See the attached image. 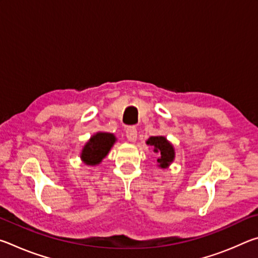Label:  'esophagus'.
<instances>
[{"mask_svg": "<svg viewBox=\"0 0 258 258\" xmlns=\"http://www.w3.org/2000/svg\"><path fill=\"white\" fill-rule=\"evenodd\" d=\"M126 138L130 142H135L138 139V131L135 127H128L126 130Z\"/></svg>", "mask_w": 258, "mask_h": 258, "instance_id": "34e87169", "label": "esophagus"}]
</instances>
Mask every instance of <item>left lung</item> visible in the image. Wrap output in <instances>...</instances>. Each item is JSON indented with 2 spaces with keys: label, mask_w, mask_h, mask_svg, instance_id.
<instances>
[{
  "label": "left lung",
  "mask_w": 258,
  "mask_h": 258,
  "mask_svg": "<svg viewBox=\"0 0 258 258\" xmlns=\"http://www.w3.org/2000/svg\"><path fill=\"white\" fill-rule=\"evenodd\" d=\"M146 143L154 149L155 154L158 155L157 158V166L159 168H167L169 167L174 159H175V149L171 142L163 135L158 137H150L147 140Z\"/></svg>",
  "instance_id": "obj_1"
}]
</instances>
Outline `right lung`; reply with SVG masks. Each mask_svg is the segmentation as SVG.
<instances>
[{
    "label": "right lung",
    "instance_id": "1",
    "mask_svg": "<svg viewBox=\"0 0 258 258\" xmlns=\"http://www.w3.org/2000/svg\"><path fill=\"white\" fill-rule=\"evenodd\" d=\"M116 141L117 138L112 133H94L82 148L80 156L83 164L87 166H97L101 164V161L108 156Z\"/></svg>",
    "mask_w": 258,
    "mask_h": 258
}]
</instances>
